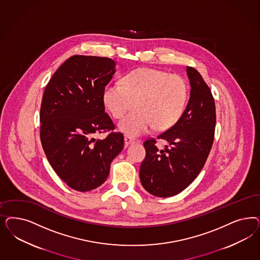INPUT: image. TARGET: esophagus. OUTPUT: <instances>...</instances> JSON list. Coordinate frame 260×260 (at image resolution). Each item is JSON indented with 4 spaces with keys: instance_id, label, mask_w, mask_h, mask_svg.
<instances>
[{
    "instance_id": "esophagus-1",
    "label": "esophagus",
    "mask_w": 260,
    "mask_h": 260,
    "mask_svg": "<svg viewBox=\"0 0 260 260\" xmlns=\"http://www.w3.org/2000/svg\"><path fill=\"white\" fill-rule=\"evenodd\" d=\"M135 141L132 139V138H130V137H127L125 136L124 137V143H125L126 145H129V144H132V143H134Z\"/></svg>"
}]
</instances>
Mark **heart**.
<instances>
[{
	"mask_svg": "<svg viewBox=\"0 0 260 260\" xmlns=\"http://www.w3.org/2000/svg\"><path fill=\"white\" fill-rule=\"evenodd\" d=\"M187 96L188 87L182 76L150 68L132 71L122 83L110 82L103 91V102L115 118H121L136 105L137 110L118 123L129 137L174 125L184 113Z\"/></svg>",
	"mask_w": 260,
	"mask_h": 260,
	"instance_id": "1",
	"label": "heart"
}]
</instances>
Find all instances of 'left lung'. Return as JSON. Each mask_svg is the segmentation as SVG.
Wrapping results in <instances>:
<instances>
[{
	"instance_id": "1",
	"label": "left lung",
	"mask_w": 260,
	"mask_h": 260,
	"mask_svg": "<svg viewBox=\"0 0 260 260\" xmlns=\"http://www.w3.org/2000/svg\"><path fill=\"white\" fill-rule=\"evenodd\" d=\"M190 96L180 119L157 137L167 143L159 150L155 140H147L140 178L144 189L157 197L183 191L199 175L210 154L216 122L215 104L201 75L186 67Z\"/></svg>"
}]
</instances>
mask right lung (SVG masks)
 Returning a JSON list of instances; mask_svg holds the SVG:
<instances>
[{"label":"right lung","mask_w":260,"mask_h":260,"mask_svg":"<svg viewBox=\"0 0 260 260\" xmlns=\"http://www.w3.org/2000/svg\"><path fill=\"white\" fill-rule=\"evenodd\" d=\"M113 59L74 55L50 78L40 109V138L51 168L77 191L99 187L109 175L112 160L123 149L121 133L105 113L103 91L116 73Z\"/></svg>","instance_id":"1"}]
</instances>
